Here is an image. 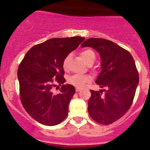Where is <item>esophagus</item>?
<instances>
[{
  "instance_id": "34e87169",
  "label": "esophagus",
  "mask_w": 150,
  "mask_h": 150,
  "mask_svg": "<svg viewBox=\"0 0 150 150\" xmlns=\"http://www.w3.org/2000/svg\"><path fill=\"white\" fill-rule=\"evenodd\" d=\"M75 90H76V92H80V91L81 90V88H78V87H76V88H75Z\"/></svg>"
}]
</instances>
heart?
I'll return each instance as SVG.
<instances>
[{"instance_id": "heart-1", "label": "heart", "mask_w": 150, "mask_h": 150, "mask_svg": "<svg viewBox=\"0 0 150 150\" xmlns=\"http://www.w3.org/2000/svg\"><path fill=\"white\" fill-rule=\"evenodd\" d=\"M82 59L85 61L87 64H89L92 61H94L95 60V53L91 49L83 50L80 53ZM71 56L68 55L64 58L63 62V69L67 70L68 69V65ZM92 80L91 77L87 75H81V74H75L68 77V82L70 85H73L74 87H78V88H82L85 86L87 83H88Z\"/></svg>"}]
</instances>
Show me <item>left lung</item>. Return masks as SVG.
<instances>
[{"instance_id":"8db88e82","label":"left lung","mask_w":150,"mask_h":150,"mask_svg":"<svg viewBox=\"0 0 150 150\" xmlns=\"http://www.w3.org/2000/svg\"><path fill=\"white\" fill-rule=\"evenodd\" d=\"M81 46L91 47L99 53L101 70L96 83L106 88L103 95L102 89L90 91L88 113L97 123L111 124L131 106L139 83L135 61L128 51L107 39L89 38Z\"/></svg>"}]
</instances>
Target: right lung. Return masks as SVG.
<instances>
[{
    "label": "right lung",
    "mask_w": 150,
    "mask_h": 150,
    "mask_svg": "<svg viewBox=\"0 0 150 150\" xmlns=\"http://www.w3.org/2000/svg\"><path fill=\"white\" fill-rule=\"evenodd\" d=\"M85 39L82 37L50 39L31 48L19 65L22 104L39 123L53 126L66 118L75 89L71 85H63L65 79L63 76V62ZM54 78L63 85L58 95L52 92Z\"/></svg>",
    "instance_id": "1"
}]
</instances>
